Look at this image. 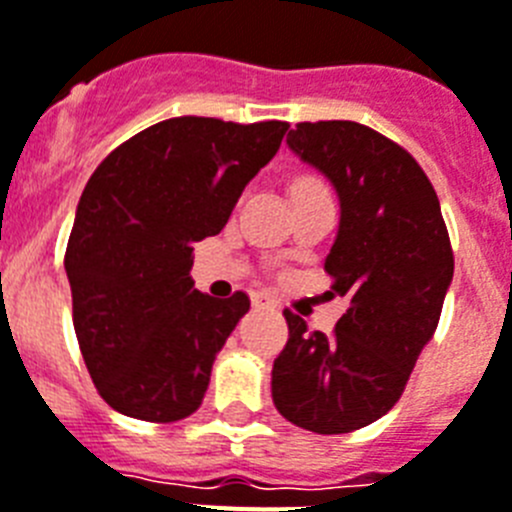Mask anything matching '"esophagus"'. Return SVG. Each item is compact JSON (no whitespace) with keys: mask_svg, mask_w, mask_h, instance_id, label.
<instances>
[{"mask_svg":"<svg viewBox=\"0 0 512 512\" xmlns=\"http://www.w3.org/2000/svg\"><path fill=\"white\" fill-rule=\"evenodd\" d=\"M252 304H255L257 309H273V307H276V302H273L268 294H255V296H252Z\"/></svg>","mask_w":512,"mask_h":512,"instance_id":"esophagus-1","label":"esophagus"}]
</instances>
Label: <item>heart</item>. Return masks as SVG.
Instances as JSON below:
<instances>
[{"mask_svg": "<svg viewBox=\"0 0 512 512\" xmlns=\"http://www.w3.org/2000/svg\"><path fill=\"white\" fill-rule=\"evenodd\" d=\"M309 182H312V179H302V182H296V184H309Z\"/></svg>", "mask_w": 512, "mask_h": 512, "instance_id": "b5f03b06", "label": "heart"}]
</instances>
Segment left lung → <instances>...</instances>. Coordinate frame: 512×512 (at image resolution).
<instances>
[{
  "label": "left lung",
  "instance_id": "obj_1",
  "mask_svg": "<svg viewBox=\"0 0 512 512\" xmlns=\"http://www.w3.org/2000/svg\"><path fill=\"white\" fill-rule=\"evenodd\" d=\"M328 176L341 200L325 257L330 296L349 309L325 336L294 312L273 362L278 414L317 435H343L393 409L416 359L435 336L453 281L440 200L409 150L359 122H302L286 137Z\"/></svg>",
  "mask_w": 512,
  "mask_h": 512
}]
</instances>
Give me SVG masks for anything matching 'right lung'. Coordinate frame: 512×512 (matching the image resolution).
Instances as JSON below:
<instances>
[{
    "label": "right lung",
    "instance_id": "1",
    "mask_svg": "<svg viewBox=\"0 0 512 512\" xmlns=\"http://www.w3.org/2000/svg\"><path fill=\"white\" fill-rule=\"evenodd\" d=\"M286 130L174 117L111 150L88 179L64 270L85 367L114 411L166 424L200 409L249 296L197 291L192 244L226 226Z\"/></svg>",
    "mask_w": 512,
    "mask_h": 512
}]
</instances>
